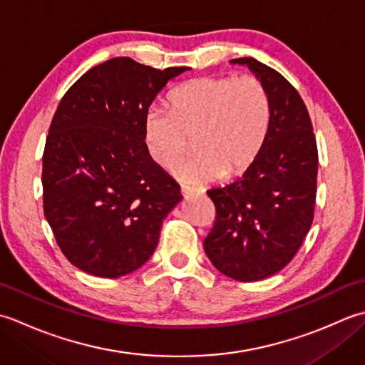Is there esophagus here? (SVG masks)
Here are the masks:
<instances>
[{
	"label": "esophagus",
	"mask_w": 365,
	"mask_h": 365,
	"mask_svg": "<svg viewBox=\"0 0 365 365\" xmlns=\"http://www.w3.org/2000/svg\"><path fill=\"white\" fill-rule=\"evenodd\" d=\"M180 191H182V196H183L185 199H190V197H195V196L202 195V191L192 190V188H188V187H182Z\"/></svg>",
	"instance_id": "obj_1"
}]
</instances>
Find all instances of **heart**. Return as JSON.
Segmentation results:
<instances>
[{"label": "heart", "mask_w": 365, "mask_h": 365, "mask_svg": "<svg viewBox=\"0 0 365 365\" xmlns=\"http://www.w3.org/2000/svg\"><path fill=\"white\" fill-rule=\"evenodd\" d=\"M271 123V98L255 76H202L170 92L169 113L152 108L144 118L150 158L175 168L183 183L204 185L243 173L257 158Z\"/></svg>", "instance_id": "heart-1"}]
</instances>
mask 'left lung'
I'll return each mask as SVG.
<instances>
[{
    "instance_id": "left-lung-1",
    "label": "left lung",
    "mask_w": 365,
    "mask_h": 365,
    "mask_svg": "<svg viewBox=\"0 0 365 365\" xmlns=\"http://www.w3.org/2000/svg\"><path fill=\"white\" fill-rule=\"evenodd\" d=\"M230 63L247 67L265 84L271 123L265 144L243 175L207 191L216 220L204 250L224 276L254 282L289 265L312 226L319 152L298 91L257 59Z\"/></svg>"
}]
</instances>
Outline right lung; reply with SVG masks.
I'll return each mask as SVG.
<instances>
[{
  "mask_svg": "<svg viewBox=\"0 0 365 365\" xmlns=\"http://www.w3.org/2000/svg\"><path fill=\"white\" fill-rule=\"evenodd\" d=\"M187 71L113 58L61 100L42 160L43 212L61 251L84 273L114 279L141 268L157 250L163 220L183 199L150 158L144 118Z\"/></svg>",
  "mask_w": 365,
  "mask_h": 365,
  "instance_id": "add662e5",
  "label": "right lung"
}]
</instances>
